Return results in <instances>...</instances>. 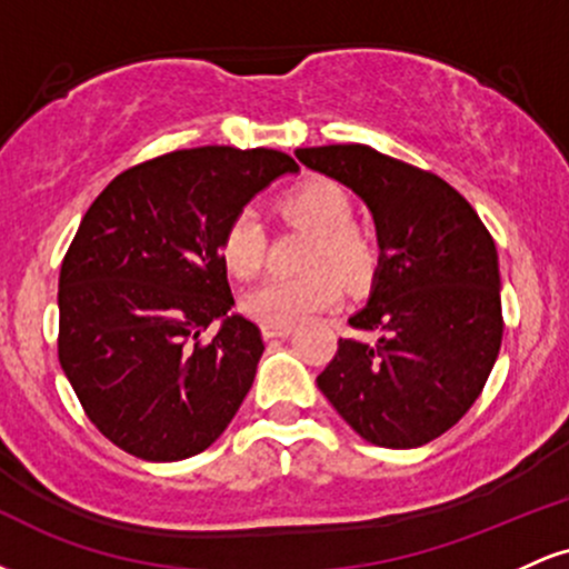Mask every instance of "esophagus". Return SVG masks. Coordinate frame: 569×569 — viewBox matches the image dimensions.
I'll return each mask as SVG.
<instances>
[{
	"label": "esophagus",
	"instance_id": "obj_1",
	"mask_svg": "<svg viewBox=\"0 0 569 569\" xmlns=\"http://www.w3.org/2000/svg\"><path fill=\"white\" fill-rule=\"evenodd\" d=\"M293 331V326H262L264 339H278V337H289Z\"/></svg>",
	"mask_w": 569,
	"mask_h": 569
}]
</instances>
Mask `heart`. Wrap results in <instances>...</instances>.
I'll return each instance as SVG.
<instances>
[{
	"mask_svg": "<svg viewBox=\"0 0 569 569\" xmlns=\"http://www.w3.org/2000/svg\"><path fill=\"white\" fill-rule=\"evenodd\" d=\"M289 224L312 232L305 251V276L267 278L243 297V312L262 326H293L342 302V280L363 283L377 264V246L356 224V202L339 181L310 179L278 202ZM221 262L238 280L259 276L267 257L264 224L253 211H238L221 232Z\"/></svg>",
	"mask_w": 569,
	"mask_h": 569,
	"instance_id": "heart-1",
	"label": "heart"
}]
</instances>
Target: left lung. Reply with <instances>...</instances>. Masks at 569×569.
Listing matches in <instances>:
<instances>
[{
  "label": "left lung",
  "mask_w": 569,
  "mask_h": 569,
  "mask_svg": "<svg viewBox=\"0 0 569 569\" xmlns=\"http://www.w3.org/2000/svg\"><path fill=\"white\" fill-rule=\"evenodd\" d=\"M375 213L380 267L350 318L375 342L339 339L318 388L361 439L411 449L473 407L500 352L495 240L473 206L436 173L367 143L297 149Z\"/></svg>",
  "instance_id": "obj_1"
}]
</instances>
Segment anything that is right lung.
I'll return each mask as SVG.
<instances>
[{
  "mask_svg": "<svg viewBox=\"0 0 569 569\" xmlns=\"http://www.w3.org/2000/svg\"><path fill=\"white\" fill-rule=\"evenodd\" d=\"M289 171L297 162L276 149H176L114 176L82 217L58 278V361L122 452L200 455L243 403L264 342L257 323L230 316L219 243Z\"/></svg>",
  "mask_w": 569,
  "mask_h": 569,
  "instance_id": "1",
  "label": "right lung"
}]
</instances>
